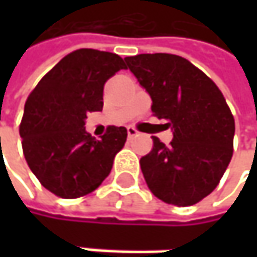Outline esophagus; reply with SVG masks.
I'll list each match as a JSON object with an SVG mask.
<instances>
[{
	"label": "esophagus",
	"mask_w": 257,
	"mask_h": 257,
	"mask_svg": "<svg viewBox=\"0 0 257 257\" xmlns=\"http://www.w3.org/2000/svg\"><path fill=\"white\" fill-rule=\"evenodd\" d=\"M128 137L129 138H132V137H135V135H138V131L135 128H132V126H128Z\"/></svg>",
	"instance_id": "1"
}]
</instances>
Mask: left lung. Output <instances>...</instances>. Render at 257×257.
Masks as SVG:
<instances>
[{"label":"left lung","mask_w":257,"mask_h":257,"mask_svg":"<svg viewBox=\"0 0 257 257\" xmlns=\"http://www.w3.org/2000/svg\"><path fill=\"white\" fill-rule=\"evenodd\" d=\"M125 61L149 92L153 116L165 119L174 137L170 146L153 137L140 161L146 183L167 204L193 205L217 187L231 162V108L216 83L181 56L143 53Z\"/></svg>","instance_id":"8db88e82"}]
</instances>
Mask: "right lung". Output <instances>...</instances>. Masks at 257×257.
<instances>
[{
    "instance_id": "1",
    "label": "right lung",
    "mask_w": 257,
    "mask_h": 257,
    "mask_svg": "<svg viewBox=\"0 0 257 257\" xmlns=\"http://www.w3.org/2000/svg\"><path fill=\"white\" fill-rule=\"evenodd\" d=\"M120 70L126 67L119 55L78 49L62 58L26 99L19 134L28 167L59 198L93 192L125 146L123 126H108L101 140L84 129L87 114L102 110L105 81Z\"/></svg>"
}]
</instances>
